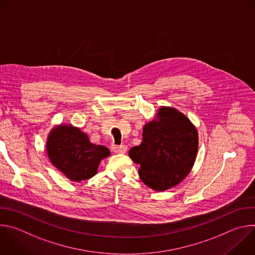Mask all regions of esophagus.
I'll return each mask as SVG.
<instances>
[{"label": "esophagus", "mask_w": 255, "mask_h": 255, "mask_svg": "<svg viewBox=\"0 0 255 255\" xmlns=\"http://www.w3.org/2000/svg\"><path fill=\"white\" fill-rule=\"evenodd\" d=\"M113 151L115 153H118V154H124L126 151H127V146L124 144H121V145H114V146L112 147Z\"/></svg>", "instance_id": "34e87169"}]
</instances>
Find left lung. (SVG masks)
<instances>
[{"label": "left lung", "mask_w": 255, "mask_h": 255, "mask_svg": "<svg viewBox=\"0 0 255 255\" xmlns=\"http://www.w3.org/2000/svg\"><path fill=\"white\" fill-rule=\"evenodd\" d=\"M198 146V131L190 119L163 106L156 118L144 125L142 142L129 150V156L140 165L143 183L161 192L175 187L190 173Z\"/></svg>", "instance_id": "obj_1"}]
</instances>
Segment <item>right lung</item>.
<instances>
[{"instance_id": "right-lung-1", "label": "right lung", "mask_w": 255, "mask_h": 255, "mask_svg": "<svg viewBox=\"0 0 255 255\" xmlns=\"http://www.w3.org/2000/svg\"><path fill=\"white\" fill-rule=\"evenodd\" d=\"M50 162L72 181H82L98 172L102 159L110 156V150L96 145L88 134L70 124L52 128L46 142Z\"/></svg>"}]
</instances>
